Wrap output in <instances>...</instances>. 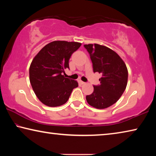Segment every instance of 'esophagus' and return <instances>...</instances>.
<instances>
[{"label": "esophagus", "instance_id": "34e87169", "mask_svg": "<svg viewBox=\"0 0 156 156\" xmlns=\"http://www.w3.org/2000/svg\"><path fill=\"white\" fill-rule=\"evenodd\" d=\"M80 84H85V83H84V82H83V81H80Z\"/></svg>", "mask_w": 156, "mask_h": 156}]
</instances>
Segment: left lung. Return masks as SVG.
I'll list each match as a JSON object with an SVG mask.
<instances>
[{
	"instance_id": "8db88e82",
	"label": "left lung",
	"mask_w": 156,
	"mask_h": 156,
	"mask_svg": "<svg viewBox=\"0 0 156 156\" xmlns=\"http://www.w3.org/2000/svg\"><path fill=\"white\" fill-rule=\"evenodd\" d=\"M90 54L94 72L101 73L100 84L94 86V92L86 96L88 104L103 109L115 104L126 87L128 70L125 62L113 50L98 44H84Z\"/></svg>"
}]
</instances>
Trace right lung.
<instances>
[{"label":"right lung","mask_w":156,"mask_h":156,"mask_svg":"<svg viewBox=\"0 0 156 156\" xmlns=\"http://www.w3.org/2000/svg\"><path fill=\"white\" fill-rule=\"evenodd\" d=\"M81 46L78 42L55 41L43 47L30 67L31 85L39 100L48 107H58L67 102L76 80L65 78L62 73L69 67V60Z\"/></svg>","instance_id":"obj_1"}]
</instances>
